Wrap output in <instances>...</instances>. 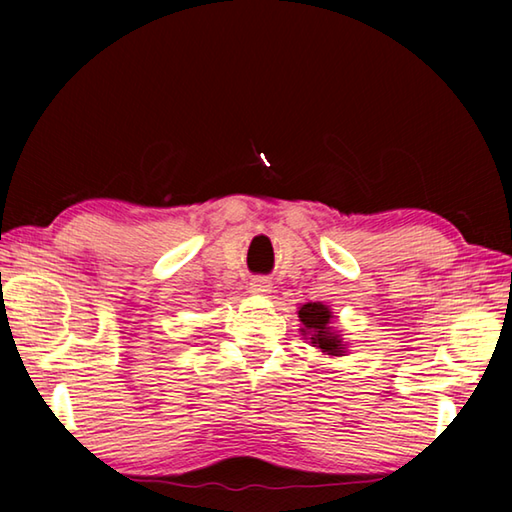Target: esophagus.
I'll return each mask as SVG.
<instances>
[{
  "label": "esophagus",
  "instance_id": "1",
  "mask_svg": "<svg viewBox=\"0 0 512 512\" xmlns=\"http://www.w3.org/2000/svg\"><path fill=\"white\" fill-rule=\"evenodd\" d=\"M248 290L253 292V295H270L273 284H270V279H266V277H253L248 284Z\"/></svg>",
  "mask_w": 512,
  "mask_h": 512
}]
</instances>
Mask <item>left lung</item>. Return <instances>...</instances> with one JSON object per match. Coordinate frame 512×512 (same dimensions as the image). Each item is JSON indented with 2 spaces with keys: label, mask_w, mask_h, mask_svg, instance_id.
<instances>
[{
  "label": "left lung",
  "mask_w": 512,
  "mask_h": 512,
  "mask_svg": "<svg viewBox=\"0 0 512 512\" xmlns=\"http://www.w3.org/2000/svg\"><path fill=\"white\" fill-rule=\"evenodd\" d=\"M330 319L332 314L330 310L323 306V303H306L299 310V321L303 323L301 332L310 334L312 345L319 347V350L328 352L332 356H339L343 352L341 339L334 332H330Z\"/></svg>",
  "instance_id": "8db88e82"
}]
</instances>
